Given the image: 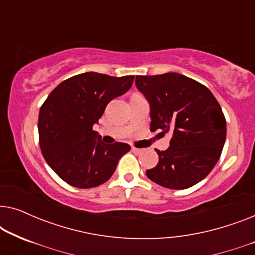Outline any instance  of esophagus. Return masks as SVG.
<instances>
[{
  "label": "esophagus",
  "mask_w": 255,
  "mask_h": 255,
  "mask_svg": "<svg viewBox=\"0 0 255 255\" xmlns=\"http://www.w3.org/2000/svg\"><path fill=\"white\" fill-rule=\"evenodd\" d=\"M132 152H133V153H140L141 149L137 148V147H132Z\"/></svg>",
  "instance_id": "esophagus-1"
}]
</instances>
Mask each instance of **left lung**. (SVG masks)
Wrapping results in <instances>:
<instances>
[{
  "instance_id": "obj_1",
  "label": "left lung",
  "mask_w": 255,
  "mask_h": 255,
  "mask_svg": "<svg viewBox=\"0 0 255 255\" xmlns=\"http://www.w3.org/2000/svg\"><path fill=\"white\" fill-rule=\"evenodd\" d=\"M135 86L151 106V131L173 133L166 151L155 149L159 162L146 175L169 189L193 187L209 175L224 147L226 121L218 101L179 73L137 75Z\"/></svg>"
}]
</instances>
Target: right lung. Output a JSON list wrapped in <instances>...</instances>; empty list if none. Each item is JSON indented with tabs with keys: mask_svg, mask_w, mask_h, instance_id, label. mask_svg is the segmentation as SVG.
<instances>
[{
	"mask_svg": "<svg viewBox=\"0 0 255 255\" xmlns=\"http://www.w3.org/2000/svg\"><path fill=\"white\" fill-rule=\"evenodd\" d=\"M133 79L82 73L62 81L45 100L38 118L41 154L66 183L88 189L107 182L130 151L125 142L107 145L96 139L93 125L111 100L131 88Z\"/></svg>",
	"mask_w": 255,
	"mask_h": 255,
	"instance_id": "obj_1",
	"label": "right lung"
}]
</instances>
